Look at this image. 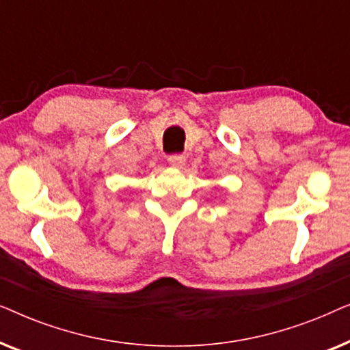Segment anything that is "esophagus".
<instances>
[{
  "label": "esophagus",
  "mask_w": 350,
  "mask_h": 350,
  "mask_svg": "<svg viewBox=\"0 0 350 350\" xmlns=\"http://www.w3.org/2000/svg\"><path fill=\"white\" fill-rule=\"evenodd\" d=\"M185 161H186V157L183 154H170L169 156V164L172 167H176V169H180V167L185 164Z\"/></svg>",
  "instance_id": "obj_1"
}]
</instances>
